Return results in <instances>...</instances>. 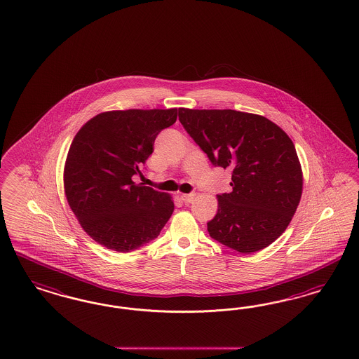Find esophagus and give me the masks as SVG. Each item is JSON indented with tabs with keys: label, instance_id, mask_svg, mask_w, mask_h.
I'll return each mask as SVG.
<instances>
[{
	"label": "esophagus",
	"instance_id": "1",
	"mask_svg": "<svg viewBox=\"0 0 359 359\" xmlns=\"http://www.w3.org/2000/svg\"><path fill=\"white\" fill-rule=\"evenodd\" d=\"M196 194H181V199L185 202V203H190L191 201H194Z\"/></svg>",
	"mask_w": 359,
	"mask_h": 359
}]
</instances>
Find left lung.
I'll return each mask as SVG.
<instances>
[{
	"label": "left lung",
	"instance_id": "8db88e82",
	"mask_svg": "<svg viewBox=\"0 0 359 359\" xmlns=\"http://www.w3.org/2000/svg\"><path fill=\"white\" fill-rule=\"evenodd\" d=\"M180 121L210 161L231 169V193L217 196L210 236L251 254L287 230L302 194L301 163L290 136L264 116L180 108Z\"/></svg>",
	"mask_w": 359,
	"mask_h": 359
}]
</instances>
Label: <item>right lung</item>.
<instances>
[{
	"label": "right lung",
	"instance_id": "1",
	"mask_svg": "<svg viewBox=\"0 0 359 359\" xmlns=\"http://www.w3.org/2000/svg\"><path fill=\"white\" fill-rule=\"evenodd\" d=\"M177 108L108 111L93 116L71 142L65 194L81 229L96 243L130 252L149 243L172 217L173 198L133 182Z\"/></svg>",
	"mask_w": 359,
	"mask_h": 359
}]
</instances>
